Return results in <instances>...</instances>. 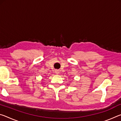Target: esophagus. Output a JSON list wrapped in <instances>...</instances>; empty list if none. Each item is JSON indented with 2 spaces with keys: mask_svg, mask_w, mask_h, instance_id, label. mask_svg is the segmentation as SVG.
Masks as SVG:
<instances>
[{
  "mask_svg": "<svg viewBox=\"0 0 121 121\" xmlns=\"http://www.w3.org/2000/svg\"><path fill=\"white\" fill-rule=\"evenodd\" d=\"M55 73H56V74H59V73H60V71H59V70H56L55 71Z\"/></svg>",
  "mask_w": 121,
  "mask_h": 121,
  "instance_id": "1",
  "label": "esophagus"
}]
</instances>
